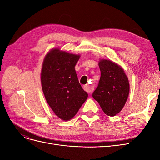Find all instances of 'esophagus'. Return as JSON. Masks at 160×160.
<instances>
[{"instance_id": "34e87169", "label": "esophagus", "mask_w": 160, "mask_h": 160, "mask_svg": "<svg viewBox=\"0 0 160 160\" xmlns=\"http://www.w3.org/2000/svg\"><path fill=\"white\" fill-rule=\"evenodd\" d=\"M83 89L85 91L88 92V93H91V92L93 91V88H92V87L89 85H85L83 87Z\"/></svg>"}]
</instances>
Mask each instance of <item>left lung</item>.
<instances>
[{
	"instance_id": "1",
	"label": "left lung",
	"mask_w": 160,
	"mask_h": 160,
	"mask_svg": "<svg viewBox=\"0 0 160 160\" xmlns=\"http://www.w3.org/2000/svg\"><path fill=\"white\" fill-rule=\"evenodd\" d=\"M99 67L101 77L92 96L106 115L115 116L127 101L129 93L128 78L122 67L110 60L101 59Z\"/></svg>"
}]
</instances>
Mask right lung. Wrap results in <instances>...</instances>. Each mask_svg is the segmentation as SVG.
Instances as JSON below:
<instances>
[{
  "instance_id": "1",
  "label": "right lung",
  "mask_w": 160,
  "mask_h": 160,
  "mask_svg": "<svg viewBox=\"0 0 160 160\" xmlns=\"http://www.w3.org/2000/svg\"><path fill=\"white\" fill-rule=\"evenodd\" d=\"M79 58V55L56 48L47 53L42 62L41 80L43 93L53 112L63 121L73 118L88 97L75 69Z\"/></svg>"
}]
</instances>
